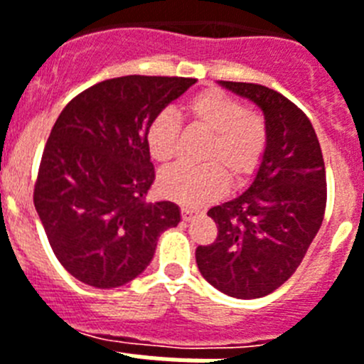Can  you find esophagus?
Instances as JSON below:
<instances>
[{
  "instance_id": "obj_1",
  "label": "esophagus",
  "mask_w": 364,
  "mask_h": 364,
  "mask_svg": "<svg viewBox=\"0 0 364 364\" xmlns=\"http://www.w3.org/2000/svg\"><path fill=\"white\" fill-rule=\"evenodd\" d=\"M195 215H197V211L191 210V208H182V220H186V222L191 220Z\"/></svg>"
}]
</instances>
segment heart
Returning a JSON list of instances; mask_svg holds the SVG:
<instances>
[{
  "instance_id": "obj_1",
  "label": "heart",
  "mask_w": 364,
  "mask_h": 364,
  "mask_svg": "<svg viewBox=\"0 0 364 364\" xmlns=\"http://www.w3.org/2000/svg\"><path fill=\"white\" fill-rule=\"evenodd\" d=\"M184 112L210 140L204 147L202 166H175L160 176V191L184 205H200L218 197L231 180L252 175L268 146V125L259 111L244 109L235 96L220 89H205L184 102ZM180 122L166 109L151 120L146 142L156 162L169 164L176 154Z\"/></svg>"
}]
</instances>
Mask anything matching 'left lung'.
<instances>
[{
    "instance_id": "obj_1",
    "label": "left lung",
    "mask_w": 364,
    "mask_h": 364,
    "mask_svg": "<svg viewBox=\"0 0 364 364\" xmlns=\"http://www.w3.org/2000/svg\"><path fill=\"white\" fill-rule=\"evenodd\" d=\"M220 85L264 112L268 146L250 188L208 211L217 239L195 257L218 291L259 299L284 284L306 255L324 218L326 171L311 122L294 102L257 83Z\"/></svg>"
}]
</instances>
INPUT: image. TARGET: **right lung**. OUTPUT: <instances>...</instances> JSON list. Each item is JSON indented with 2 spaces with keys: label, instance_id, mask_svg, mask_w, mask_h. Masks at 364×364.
I'll return each mask as SVG.
<instances>
[{
  "label": "right lung",
  "instance_id": "add662e5",
  "mask_svg": "<svg viewBox=\"0 0 364 364\" xmlns=\"http://www.w3.org/2000/svg\"><path fill=\"white\" fill-rule=\"evenodd\" d=\"M195 78L122 76L65 105L40 162L34 208L60 264L95 288H118L149 266L175 202H146L154 167L147 127Z\"/></svg>",
  "mask_w": 364,
  "mask_h": 364
}]
</instances>
